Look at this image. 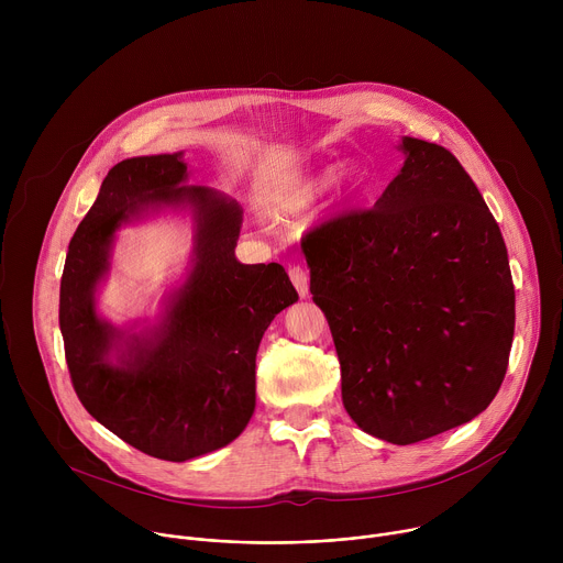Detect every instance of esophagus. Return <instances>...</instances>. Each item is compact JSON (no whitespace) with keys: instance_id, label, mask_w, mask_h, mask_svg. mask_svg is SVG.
I'll use <instances>...</instances> for the list:
<instances>
[{"instance_id":"34e87169","label":"esophagus","mask_w":563,"mask_h":563,"mask_svg":"<svg viewBox=\"0 0 563 563\" xmlns=\"http://www.w3.org/2000/svg\"><path fill=\"white\" fill-rule=\"evenodd\" d=\"M289 278H291L298 296L307 298L309 296V274L302 267H291L289 269Z\"/></svg>"}]
</instances>
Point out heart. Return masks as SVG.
I'll list each match as a JSON object with an SVG mask.
<instances>
[{"label":"heart","instance_id":"obj_1","mask_svg":"<svg viewBox=\"0 0 563 563\" xmlns=\"http://www.w3.org/2000/svg\"><path fill=\"white\" fill-rule=\"evenodd\" d=\"M345 176L352 180L354 174L345 172ZM332 183V169H320L316 174H309L307 178L294 183L289 189H285L276 200V213L278 216H298L316 205V200L323 196V191Z\"/></svg>","mask_w":563,"mask_h":563}]
</instances>
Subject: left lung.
<instances>
[{"instance_id": "obj_1", "label": "left lung", "mask_w": 563, "mask_h": 563, "mask_svg": "<svg viewBox=\"0 0 563 563\" xmlns=\"http://www.w3.org/2000/svg\"><path fill=\"white\" fill-rule=\"evenodd\" d=\"M398 148L406 163L374 209L316 227L300 247L347 415L410 445L493 404L515 336V285L501 229L459 159L408 135Z\"/></svg>"}]
</instances>
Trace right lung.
<instances>
[{
  "mask_svg": "<svg viewBox=\"0 0 563 563\" xmlns=\"http://www.w3.org/2000/svg\"><path fill=\"white\" fill-rule=\"evenodd\" d=\"M187 180L183 151L118 163L70 238L59 285L77 398L135 450L178 463L229 445L247 428L261 339L298 300L283 265L235 258L243 207ZM165 208L192 216L190 272L153 327L115 329L97 313L95 296L110 271L114 231Z\"/></svg>",
  "mask_w": 563,
  "mask_h": 563,
  "instance_id": "obj_1",
  "label": "right lung"
}]
</instances>
